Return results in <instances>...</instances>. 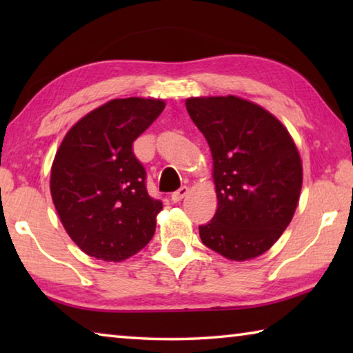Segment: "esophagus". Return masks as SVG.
<instances>
[{"label": "esophagus", "mask_w": 353, "mask_h": 353, "mask_svg": "<svg viewBox=\"0 0 353 353\" xmlns=\"http://www.w3.org/2000/svg\"><path fill=\"white\" fill-rule=\"evenodd\" d=\"M187 194H188V187H185V185H183V187L176 190L174 193H171V199L174 202H179V201H182Z\"/></svg>", "instance_id": "34e87169"}]
</instances>
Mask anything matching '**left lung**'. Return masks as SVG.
Returning <instances> with one entry per match:
<instances>
[{
  "instance_id": "obj_1",
  "label": "left lung",
  "mask_w": 353,
  "mask_h": 353,
  "mask_svg": "<svg viewBox=\"0 0 353 353\" xmlns=\"http://www.w3.org/2000/svg\"><path fill=\"white\" fill-rule=\"evenodd\" d=\"M213 157L218 208L199 225L207 248L229 260L266 252L291 223L302 162L288 130L270 112L236 97L187 99Z\"/></svg>"
}]
</instances>
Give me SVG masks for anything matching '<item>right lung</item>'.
Returning <instances> with one entry per match:
<instances>
[{
  "label": "right lung",
  "mask_w": 353,
  "mask_h": 353,
  "mask_svg": "<svg viewBox=\"0 0 353 353\" xmlns=\"http://www.w3.org/2000/svg\"><path fill=\"white\" fill-rule=\"evenodd\" d=\"M165 109L162 99H112L65 135L51 168V196L62 224L83 252L121 261L155 232L162 201L149 196L134 141Z\"/></svg>",
  "instance_id": "right-lung-1"
}]
</instances>
